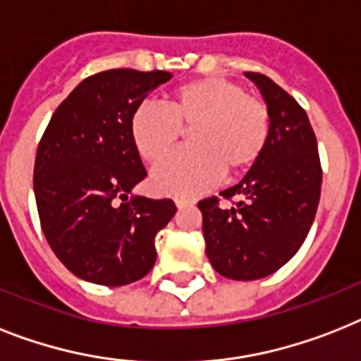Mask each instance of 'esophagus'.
Listing matches in <instances>:
<instances>
[{
	"label": "esophagus",
	"mask_w": 361,
	"mask_h": 361,
	"mask_svg": "<svg viewBox=\"0 0 361 361\" xmlns=\"http://www.w3.org/2000/svg\"><path fill=\"white\" fill-rule=\"evenodd\" d=\"M192 206V202L190 200H185V198H176V207L178 209H185V207Z\"/></svg>",
	"instance_id": "1"
}]
</instances>
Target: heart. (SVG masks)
<instances>
[{
    "label": "heart",
    "instance_id": "b5f03b06",
    "mask_svg": "<svg viewBox=\"0 0 361 361\" xmlns=\"http://www.w3.org/2000/svg\"><path fill=\"white\" fill-rule=\"evenodd\" d=\"M190 133L192 152L157 166L152 185L161 195L192 196L219 181L247 174L271 137V116L262 99L224 78H198L166 98V111L139 105L130 118V137L140 159L157 165Z\"/></svg>",
    "mask_w": 361,
    "mask_h": 361
}]
</instances>
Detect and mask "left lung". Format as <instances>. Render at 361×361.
Wrapping results in <instances>:
<instances>
[{
    "label": "left lung",
    "mask_w": 361,
    "mask_h": 361,
    "mask_svg": "<svg viewBox=\"0 0 361 361\" xmlns=\"http://www.w3.org/2000/svg\"><path fill=\"white\" fill-rule=\"evenodd\" d=\"M262 90L271 137L262 159L237 185L222 190L231 207L211 196L198 202L206 254L219 274L259 280L302 247L321 198L323 169L306 111L271 78L247 72Z\"/></svg>",
    "instance_id": "8db88e82"
}]
</instances>
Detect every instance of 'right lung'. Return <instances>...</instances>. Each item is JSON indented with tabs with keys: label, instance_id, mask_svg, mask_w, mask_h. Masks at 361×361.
I'll use <instances>...</instances> for the list:
<instances>
[{
	"label": "right lung",
	"instance_id": "add662e5",
	"mask_svg": "<svg viewBox=\"0 0 361 361\" xmlns=\"http://www.w3.org/2000/svg\"><path fill=\"white\" fill-rule=\"evenodd\" d=\"M171 72L105 70L55 109L38 142L35 198L46 241L72 274L128 286L152 271L155 235L176 213L171 198L130 196L146 178L130 118Z\"/></svg>",
	"mask_w": 361,
	"mask_h": 361
}]
</instances>
